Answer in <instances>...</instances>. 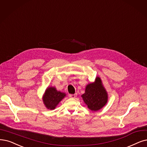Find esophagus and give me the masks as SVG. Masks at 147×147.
I'll return each instance as SVG.
<instances>
[{
    "mask_svg": "<svg viewBox=\"0 0 147 147\" xmlns=\"http://www.w3.org/2000/svg\"><path fill=\"white\" fill-rule=\"evenodd\" d=\"M69 97L71 98H75L76 97V94H69Z\"/></svg>",
    "mask_w": 147,
    "mask_h": 147,
    "instance_id": "1",
    "label": "esophagus"
}]
</instances>
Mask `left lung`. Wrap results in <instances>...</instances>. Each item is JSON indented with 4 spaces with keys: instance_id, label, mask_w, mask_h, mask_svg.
I'll return each instance as SVG.
<instances>
[{
    "instance_id": "obj_1",
    "label": "left lung",
    "mask_w": 147,
    "mask_h": 147,
    "mask_svg": "<svg viewBox=\"0 0 147 147\" xmlns=\"http://www.w3.org/2000/svg\"><path fill=\"white\" fill-rule=\"evenodd\" d=\"M82 97L88 108L92 111L99 110L107 104V93L99 78H96L95 82L86 86L85 93L82 95Z\"/></svg>"
}]
</instances>
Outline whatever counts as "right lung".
I'll return each instance as SVG.
<instances>
[{
	"mask_svg": "<svg viewBox=\"0 0 147 147\" xmlns=\"http://www.w3.org/2000/svg\"><path fill=\"white\" fill-rule=\"evenodd\" d=\"M65 96V93L57 91L55 88L49 87L45 91L43 101L48 109L53 110Z\"/></svg>",
	"mask_w": 147,
	"mask_h": 147,
	"instance_id": "right-lung-1",
	"label": "right lung"
}]
</instances>
